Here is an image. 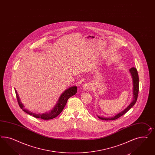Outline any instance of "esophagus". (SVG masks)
Here are the masks:
<instances>
[{
  "instance_id": "esophagus-1",
  "label": "esophagus",
  "mask_w": 155,
  "mask_h": 155,
  "mask_svg": "<svg viewBox=\"0 0 155 155\" xmlns=\"http://www.w3.org/2000/svg\"><path fill=\"white\" fill-rule=\"evenodd\" d=\"M83 88L85 90H89V89H91V86H90V85L88 83H85L83 85Z\"/></svg>"
}]
</instances>
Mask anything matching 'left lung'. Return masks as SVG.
Wrapping results in <instances>:
<instances>
[{
    "label": "left lung",
    "instance_id": "left-lung-1",
    "mask_svg": "<svg viewBox=\"0 0 155 155\" xmlns=\"http://www.w3.org/2000/svg\"><path fill=\"white\" fill-rule=\"evenodd\" d=\"M130 71L131 74V75L133 77V100L131 103L128 105V107L125 109L124 111L120 112L117 115H115L114 117L112 118H102L98 116V117L102 120H115L118 119L121 117L122 115H124L126 113H127L132 107H133L136 103L137 101V96H138V93H139V76L137 74V70L135 67H132L130 69Z\"/></svg>",
    "mask_w": 155,
    "mask_h": 155
}]
</instances>
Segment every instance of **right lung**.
Segmentation results:
<instances>
[{"label": "right lung", "instance_id": "obj_1", "mask_svg": "<svg viewBox=\"0 0 155 155\" xmlns=\"http://www.w3.org/2000/svg\"><path fill=\"white\" fill-rule=\"evenodd\" d=\"M15 93H16V96L18 104V105L20 107V108L22 109V110L25 111V113H27L29 115H33L34 117L37 118H41L42 120H48L55 118L62 112L63 109H64V106L66 104L68 99L69 98L71 97V96L75 95L76 93L77 87L74 86V87H71V88L66 90L60 96V97L58 101L57 104H56L55 106H54L53 109H52L49 113H44V114L33 113L32 112H31V111L27 110L26 109H25L24 106H23L21 102L20 101V99L18 97V96L16 91V90H15Z\"/></svg>", "mask_w": 155, "mask_h": 155}]
</instances>
